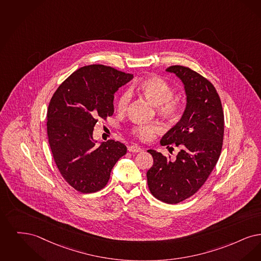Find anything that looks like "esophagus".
<instances>
[{
	"label": "esophagus",
	"instance_id": "obj_1",
	"mask_svg": "<svg viewBox=\"0 0 261 261\" xmlns=\"http://www.w3.org/2000/svg\"><path fill=\"white\" fill-rule=\"evenodd\" d=\"M127 150L129 152H132V153H137V152H141L142 151V149L139 147V146H137V145H130V146L127 147Z\"/></svg>",
	"mask_w": 261,
	"mask_h": 261
}]
</instances>
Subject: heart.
Masks as SVG:
<instances>
[{"label":"heart","mask_w":261,"mask_h":261,"mask_svg":"<svg viewBox=\"0 0 261 261\" xmlns=\"http://www.w3.org/2000/svg\"><path fill=\"white\" fill-rule=\"evenodd\" d=\"M130 91H135L144 96L151 104L155 105L158 113L167 118H175L181 112V99L173 96V89L168 82L159 76H149L138 81L130 87ZM132 98L130 91H122L117 100V109L119 112L126 111ZM160 130L156 124L135 125L130 128L132 135L142 141H149Z\"/></svg>","instance_id":"heart-1"}]
</instances>
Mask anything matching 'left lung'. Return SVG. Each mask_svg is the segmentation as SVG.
<instances>
[{"mask_svg":"<svg viewBox=\"0 0 261 261\" xmlns=\"http://www.w3.org/2000/svg\"><path fill=\"white\" fill-rule=\"evenodd\" d=\"M181 80L186 108L180 121L162 137L161 144L174 143L180 151L175 160L148 150L153 166L147 171L151 194L167 204H177L197 192L206 181L221 153L224 114L214 85L188 67L167 68Z\"/></svg>","mask_w":261,"mask_h":261,"instance_id":"obj_1","label":"left lung"}]
</instances>
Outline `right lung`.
I'll return each instance as SVG.
<instances>
[{
    "label": "right lung",
    "instance_id": "add662e5",
    "mask_svg": "<svg viewBox=\"0 0 261 261\" xmlns=\"http://www.w3.org/2000/svg\"><path fill=\"white\" fill-rule=\"evenodd\" d=\"M134 78L132 74L101 64L72 73L54 93L46 130L57 169L69 185L81 193L101 190L125 144L108 140L95 145L92 132L98 119L114 113V93Z\"/></svg>",
    "mask_w": 261,
    "mask_h": 261
}]
</instances>
